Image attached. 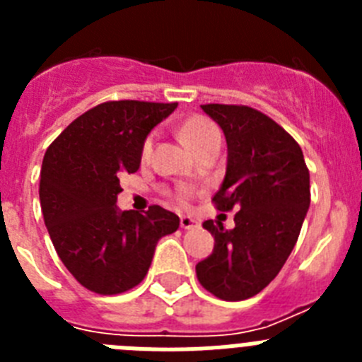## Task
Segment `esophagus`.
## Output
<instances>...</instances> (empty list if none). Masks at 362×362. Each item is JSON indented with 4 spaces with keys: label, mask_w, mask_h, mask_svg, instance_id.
I'll return each mask as SVG.
<instances>
[{
    "label": "esophagus",
    "mask_w": 362,
    "mask_h": 362,
    "mask_svg": "<svg viewBox=\"0 0 362 362\" xmlns=\"http://www.w3.org/2000/svg\"><path fill=\"white\" fill-rule=\"evenodd\" d=\"M179 225H181V228H185V230H192L197 226V221L190 216H181V219H179Z\"/></svg>",
    "instance_id": "34e87169"
}]
</instances>
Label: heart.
Listing matches in <instances>:
<instances>
[{"label":"heart","instance_id":"b5f03b06","mask_svg":"<svg viewBox=\"0 0 362 362\" xmlns=\"http://www.w3.org/2000/svg\"><path fill=\"white\" fill-rule=\"evenodd\" d=\"M214 136H219V130H217L216 124L212 123L210 119L203 116H192L188 119L183 121V124L179 127V137H181V141L187 145V148H190L192 152H196L201 145L212 139ZM150 153H152V136H148L145 139L141 146V159L146 161L150 158ZM192 196L190 188H179L175 192V199L179 203H187Z\"/></svg>","mask_w":362,"mask_h":362}]
</instances>
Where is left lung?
Wrapping results in <instances>:
<instances>
[{"label":"left lung","mask_w":362,"mask_h":362,"mask_svg":"<svg viewBox=\"0 0 362 362\" xmlns=\"http://www.w3.org/2000/svg\"><path fill=\"white\" fill-rule=\"evenodd\" d=\"M228 145L225 181L212 203L235 212V228L204 221L214 252L196 264L204 290L223 300L254 297L274 281L292 254L310 206V172L286 130L246 105H201Z\"/></svg>","instance_id":"left-lung-1"}]
</instances>
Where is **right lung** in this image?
Listing matches in <instances>:
<instances>
[{
  "label": "right lung",
  "mask_w": 362,
  "mask_h": 362,
  "mask_svg": "<svg viewBox=\"0 0 362 362\" xmlns=\"http://www.w3.org/2000/svg\"><path fill=\"white\" fill-rule=\"evenodd\" d=\"M175 107L105 101L74 119L45 152V225L66 270L90 292L116 296L137 286L159 239L179 228V217L159 204L141 214L116 206L119 175L139 168L146 136Z\"/></svg>",
  "instance_id": "1"
}]
</instances>
